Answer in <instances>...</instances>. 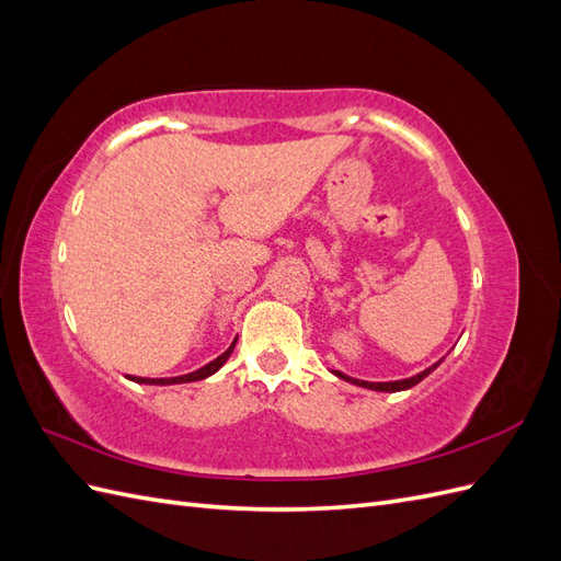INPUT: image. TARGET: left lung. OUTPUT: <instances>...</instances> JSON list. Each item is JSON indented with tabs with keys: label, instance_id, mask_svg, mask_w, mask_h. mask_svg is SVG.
Returning a JSON list of instances; mask_svg holds the SVG:
<instances>
[{
	"label": "left lung",
	"instance_id": "8db88e82",
	"mask_svg": "<svg viewBox=\"0 0 561 561\" xmlns=\"http://www.w3.org/2000/svg\"><path fill=\"white\" fill-rule=\"evenodd\" d=\"M443 363V360H439ZM439 363H435L433 367H428V369H423L421 375H416V377H410V379H400V381H386V383H371V381H360V379H353V377H346V375H342V371H334V375L339 377V379H344V381H351V383H355V386H363V388H369V390H383V393H396V390H407V388H412V386H416L421 379H426L431 371L439 365Z\"/></svg>",
	"mask_w": 561,
	"mask_h": 561
}]
</instances>
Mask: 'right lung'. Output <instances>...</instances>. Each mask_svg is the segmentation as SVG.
<instances>
[{"mask_svg":"<svg viewBox=\"0 0 561 561\" xmlns=\"http://www.w3.org/2000/svg\"><path fill=\"white\" fill-rule=\"evenodd\" d=\"M233 346H236V342L222 353V355H217V358L213 360V363H208L206 367H201V369H196V371H192V375H182V377H171V379H145V377H128V379H133L135 383H157V386H168V383H186V381H201V379H206V377H210V375H215V371L222 367L225 363H227V358L231 355V351H233Z\"/></svg>","mask_w":561,"mask_h":561,"instance_id":"add662e5","label":"right lung"}]
</instances>
